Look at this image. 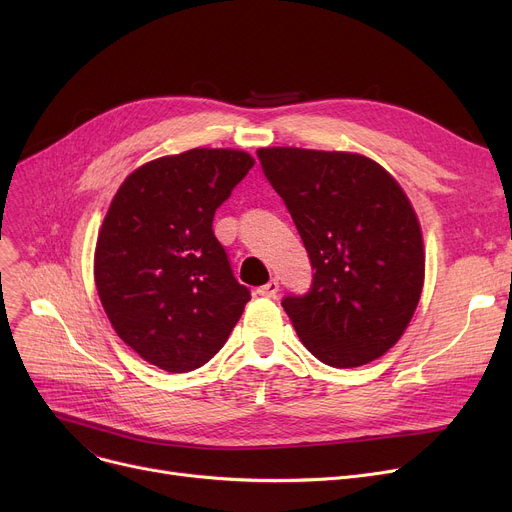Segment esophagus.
I'll return each mask as SVG.
<instances>
[{"label": "esophagus", "instance_id": "1", "mask_svg": "<svg viewBox=\"0 0 512 512\" xmlns=\"http://www.w3.org/2000/svg\"><path fill=\"white\" fill-rule=\"evenodd\" d=\"M278 290H280V284H278V280H270V282H267V284H263V286H259V288H257V294H259V297H267V299H272V297H276Z\"/></svg>", "mask_w": 512, "mask_h": 512}]
</instances>
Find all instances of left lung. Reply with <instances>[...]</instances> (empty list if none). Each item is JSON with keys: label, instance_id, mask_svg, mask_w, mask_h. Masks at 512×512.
<instances>
[{"label": "left lung", "instance_id": "1", "mask_svg": "<svg viewBox=\"0 0 512 512\" xmlns=\"http://www.w3.org/2000/svg\"><path fill=\"white\" fill-rule=\"evenodd\" d=\"M257 157L315 270L307 294L282 299L301 342L340 369L382 357L405 334L425 278L409 197L359 153L267 147Z\"/></svg>", "mask_w": 512, "mask_h": 512}]
</instances>
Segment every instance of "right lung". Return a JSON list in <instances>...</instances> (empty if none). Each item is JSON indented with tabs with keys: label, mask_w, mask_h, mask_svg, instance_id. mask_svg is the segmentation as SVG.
I'll return each mask as SVG.
<instances>
[{
	"label": "right lung",
	"mask_w": 512,
	"mask_h": 512,
	"mask_svg": "<svg viewBox=\"0 0 512 512\" xmlns=\"http://www.w3.org/2000/svg\"><path fill=\"white\" fill-rule=\"evenodd\" d=\"M255 159L236 149L157 157L118 188L95 247V286L116 334L170 373L205 365L251 301L211 224Z\"/></svg>",
	"instance_id": "obj_1"
}]
</instances>
